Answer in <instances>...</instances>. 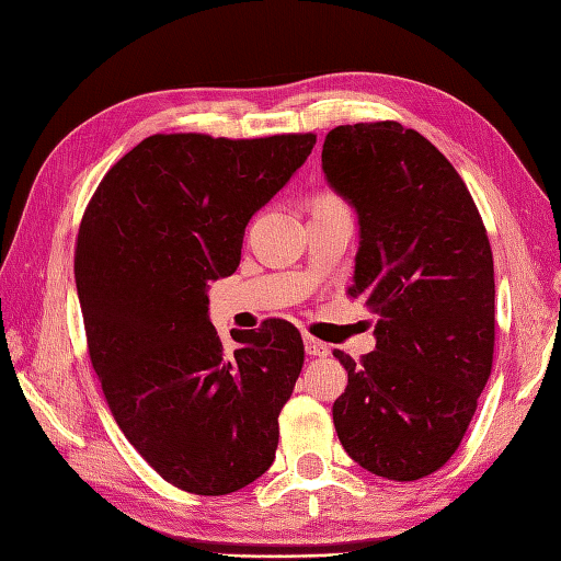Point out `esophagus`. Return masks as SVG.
<instances>
[{
    "mask_svg": "<svg viewBox=\"0 0 561 561\" xmlns=\"http://www.w3.org/2000/svg\"><path fill=\"white\" fill-rule=\"evenodd\" d=\"M304 344H306V352L311 354V356H328L330 354V347L325 342H320V340H316V337H311V335H306L304 337Z\"/></svg>",
    "mask_w": 561,
    "mask_h": 561,
    "instance_id": "34e87169",
    "label": "esophagus"
}]
</instances>
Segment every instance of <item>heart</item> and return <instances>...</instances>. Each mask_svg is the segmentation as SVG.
<instances>
[{
  "instance_id": "1",
  "label": "heart",
  "mask_w": 561,
  "mask_h": 561,
  "mask_svg": "<svg viewBox=\"0 0 561 561\" xmlns=\"http://www.w3.org/2000/svg\"><path fill=\"white\" fill-rule=\"evenodd\" d=\"M335 207H342L340 202H337V197H332V195H318L316 197V202H313V209H335Z\"/></svg>"
}]
</instances>
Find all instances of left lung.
<instances>
[{
    "instance_id": "8db88e82",
    "label": "left lung",
    "mask_w": 561,
    "mask_h": 561,
    "mask_svg": "<svg viewBox=\"0 0 561 561\" xmlns=\"http://www.w3.org/2000/svg\"><path fill=\"white\" fill-rule=\"evenodd\" d=\"M323 173L359 219L350 296L378 316L374 352H335L350 383L332 420L364 470L420 480L458 450L492 374L490 238L450 161L400 123L330 129Z\"/></svg>"
}]
</instances>
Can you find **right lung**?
<instances>
[{
    "instance_id": "1",
    "label": "right lung",
    "mask_w": 561,
    "mask_h": 561,
    "mask_svg": "<svg viewBox=\"0 0 561 561\" xmlns=\"http://www.w3.org/2000/svg\"><path fill=\"white\" fill-rule=\"evenodd\" d=\"M316 135H153L105 173L77 236L89 356L129 444L178 490L221 496L277 450L279 412L304 366L287 320L209 323V282L241 262L250 217L289 183Z\"/></svg>"
}]
</instances>
